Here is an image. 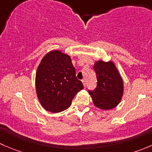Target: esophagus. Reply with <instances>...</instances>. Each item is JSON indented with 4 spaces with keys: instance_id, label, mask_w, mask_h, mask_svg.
<instances>
[{
    "instance_id": "obj_1",
    "label": "esophagus",
    "mask_w": 152,
    "mask_h": 152,
    "mask_svg": "<svg viewBox=\"0 0 152 152\" xmlns=\"http://www.w3.org/2000/svg\"><path fill=\"white\" fill-rule=\"evenodd\" d=\"M82 83H83V85H84V87H86V85H87V84H86V80L85 79H83V80H82Z\"/></svg>"
}]
</instances>
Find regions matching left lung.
I'll return each instance as SVG.
<instances>
[{"label": "left lung", "instance_id": "obj_1", "mask_svg": "<svg viewBox=\"0 0 152 152\" xmlns=\"http://www.w3.org/2000/svg\"><path fill=\"white\" fill-rule=\"evenodd\" d=\"M97 76V87L89 91L97 108L109 110L119 104L124 95V80L114 62L96 61L93 66Z\"/></svg>", "mask_w": 152, "mask_h": 152}]
</instances>
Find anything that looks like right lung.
<instances>
[{"label":"right lung","mask_w":152,"mask_h":152,"mask_svg":"<svg viewBox=\"0 0 152 152\" xmlns=\"http://www.w3.org/2000/svg\"><path fill=\"white\" fill-rule=\"evenodd\" d=\"M35 87L42 107L53 113L69 108L75 96L84 88L76 78L70 56L59 50H50L43 56L37 69Z\"/></svg>","instance_id":"right-lung-1"}]
</instances>
